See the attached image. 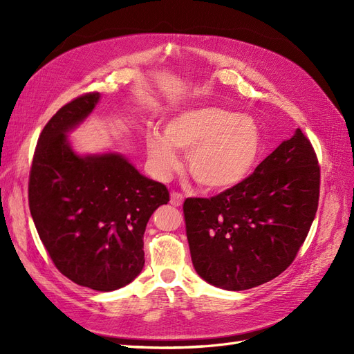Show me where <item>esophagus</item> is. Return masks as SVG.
<instances>
[{
	"mask_svg": "<svg viewBox=\"0 0 354 354\" xmlns=\"http://www.w3.org/2000/svg\"><path fill=\"white\" fill-rule=\"evenodd\" d=\"M183 199H185V196L181 195L180 192H171V199H169V203H171V205L180 207L181 203H183Z\"/></svg>",
	"mask_w": 354,
	"mask_h": 354,
	"instance_id": "34e87169",
	"label": "esophagus"
}]
</instances>
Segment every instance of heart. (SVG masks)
Here are the masks:
<instances>
[{"label": "heart", "mask_w": 354, "mask_h": 354, "mask_svg": "<svg viewBox=\"0 0 354 354\" xmlns=\"http://www.w3.org/2000/svg\"><path fill=\"white\" fill-rule=\"evenodd\" d=\"M146 151L159 177L180 165L177 151L189 152L187 167L196 183L229 189L248 177L263 152V134L251 116L216 106L187 109L165 122V134L146 136Z\"/></svg>", "instance_id": "heart-1"}]
</instances>
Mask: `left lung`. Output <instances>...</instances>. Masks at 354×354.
I'll return each instance as SVG.
<instances>
[{"instance_id": "left-lung-1", "label": "left lung", "mask_w": 354, "mask_h": 354, "mask_svg": "<svg viewBox=\"0 0 354 354\" xmlns=\"http://www.w3.org/2000/svg\"><path fill=\"white\" fill-rule=\"evenodd\" d=\"M320 167L299 130L238 186L183 203L195 270L208 283L243 291L285 272L315 220Z\"/></svg>"}]
</instances>
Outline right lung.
I'll return each mask as SVG.
<instances>
[{
	"label": "right lung",
	"mask_w": 354,
	"mask_h": 354,
	"mask_svg": "<svg viewBox=\"0 0 354 354\" xmlns=\"http://www.w3.org/2000/svg\"><path fill=\"white\" fill-rule=\"evenodd\" d=\"M99 99L97 91L78 95L46 124L29 171L28 201L57 270L81 286L108 292L142 272L146 224L169 201V192L121 155L73 153L66 133Z\"/></svg>",
	"instance_id": "obj_1"
}]
</instances>
